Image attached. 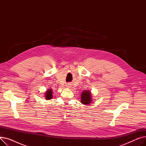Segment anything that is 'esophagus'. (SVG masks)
Segmentation results:
<instances>
[{
    "mask_svg": "<svg viewBox=\"0 0 146 146\" xmlns=\"http://www.w3.org/2000/svg\"><path fill=\"white\" fill-rule=\"evenodd\" d=\"M67 87H70V85H69V84H67Z\"/></svg>",
    "mask_w": 146,
    "mask_h": 146,
    "instance_id": "esophagus-1",
    "label": "esophagus"
}]
</instances>
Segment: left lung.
<instances>
[{
  "label": "left lung",
  "mask_w": 146,
  "mask_h": 146,
  "mask_svg": "<svg viewBox=\"0 0 146 146\" xmlns=\"http://www.w3.org/2000/svg\"><path fill=\"white\" fill-rule=\"evenodd\" d=\"M91 92L89 90L83 91L81 95V103L85 105H88L91 103L92 99Z\"/></svg>",
  "instance_id": "left-lung-1"
}]
</instances>
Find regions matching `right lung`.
Segmentation results:
<instances>
[{
  "mask_svg": "<svg viewBox=\"0 0 146 146\" xmlns=\"http://www.w3.org/2000/svg\"><path fill=\"white\" fill-rule=\"evenodd\" d=\"M45 99H47V100H50V99H52V91L51 89H49L47 90V92L45 93Z\"/></svg>",
  "mask_w": 146,
  "mask_h": 146,
  "instance_id": "right-lung-1",
  "label": "right lung"
}]
</instances>
